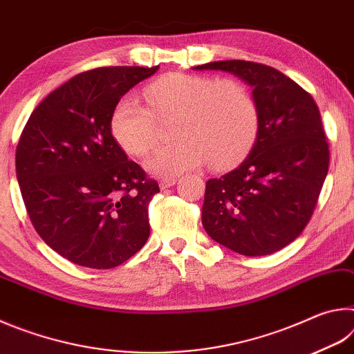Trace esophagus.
Listing matches in <instances>:
<instances>
[{
  "mask_svg": "<svg viewBox=\"0 0 354 354\" xmlns=\"http://www.w3.org/2000/svg\"><path fill=\"white\" fill-rule=\"evenodd\" d=\"M175 183H176L175 178H162V179H160L159 185H160V189H169V187H171V185L175 184Z\"/></svg>",
  "mask_w": 354,
  "mask_h": 354,
  "instance_id": "esophagus-1",
  "label": "esophagus"
}]
</instances>
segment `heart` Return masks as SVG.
I'll list each match as a JSON object with an SVG mask.
<instances>
[{"mask_svg": "<svg viewBox=\"0 0 354 354\" xmlns=\"http://www.w3.org/2000/svg\"><path fill=\"white\" fill-rule=\"evenodd\" d=\"M152 111L133 97L113 107L111 133L118 147L136 158L151 151L158 142L156 120L175 115V142L156 149L147 169L159 176L178 175L206 162L227 169L243 159L256 142L259 113L242 84L232 80L189 73H169L143 88Z\"/></svg>", "mask_w": 354, "mask_h": 354, "instance_id": "1", "label": "heart"}]
</instances>
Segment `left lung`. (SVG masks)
<instances>
[{
  "mask_svg": "<svg viewBox=\"0 0 354 354\" xmlns=\"http://www.w3.org/2000/svg\"><path fill=\"white\" fill-rule=\"evenodd\" d=\"M221 70L253 88L259 131L247 159L206 183L203 226L243 256H266L295 241L308 225L329 165L314 98L277 68L248 61L194 67Z\"/></svg>",
  "mask_w": 354,
  "mask_h": 354,
  "instance_id": "1",
  "label": "left lung"
}]
</instances>
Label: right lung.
I'll list each match as a JSON object with an SVG mask.
<instances>
[{
	"mask_svg": "<svg viewBox=\"0 0 354 354\" xmlns=\"http://www.w3.org/2000/svg\"><path fill=\"white\" fill-rule=\"evenodd\" d=\"M158 67H101L71 77L35 107L15 154L17 179L35 231L65 259L113 268L149 236L154 179L111 133L115 104Z\"/></svg>",
	"mask_w": 354,
	"mask_h": 354,
	"instance_id": "add662e5",
	"label": "right lung"
}]
</instances>
